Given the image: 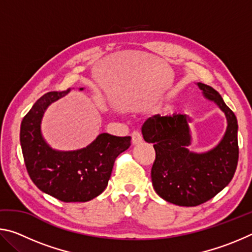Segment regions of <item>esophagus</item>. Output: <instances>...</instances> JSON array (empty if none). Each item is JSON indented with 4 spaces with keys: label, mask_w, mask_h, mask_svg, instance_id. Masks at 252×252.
<instances>
[{
    "label": "esophagus",
    "mask_w": 252,
    "mask_h": 252,
    "mask_svg": "<svg viewBox=\"0 0 252 252\" xmlns=\"http://www.w3.org/2000/svg\"><path fill=\"white\" fill-rule=\"evenodd\" d=\"M131 138H132V144H134V146H136V144H140L143 140L141 133H140V132H138V131L132 132Z\"/></svg>",
    "instance_id": "1"
}]
</instances>
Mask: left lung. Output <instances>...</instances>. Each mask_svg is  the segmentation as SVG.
Here are the masks:
<instances>
[{
    "instance_id": "1",
    "label": "left lung",
    "mask_w": 252,
    "mask_h": 252,
    "mask_svg": "<svg viewBox=\"0 0 252 252\" xmlns=\"http://www.w3.org/2000/svg\"><path fill=\"white\" fill-rule=\"evenodd\" d=\"M207 100L215 102L227 119L220 142L206 152L189 150L192 134L187 114L149 118L142 126L146 142L153 143L156 160L151 169L156 192L165 201L181 207L199 206L229 185L239 157L238 121L221 95L209 85L198 82Z\"/></svg>"
}]
</instances>
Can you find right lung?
Segmentation results:
<instances>
[{
	"mask_svg": "<svg viewBox=\"0 0 252 252\" xmlns=\"http://www.w3.org/2000/svg\"><path fill=\"white\" fill-rule=\"evenodd\" d=\"M82 91L83 88H80ZM71 91L41 96L21 123L20 141L30 178L44 193L63 202H85L103 192L117 157L129 149L131 136L101 133L85 148L73 151L52 149L42 135L46 109Z\"/></svg>",
	"mask_w": 252,
	"mask_h": 252,
	"instance_id": "right-lung-1",
	"label": "right lung"
}]
</instances>
